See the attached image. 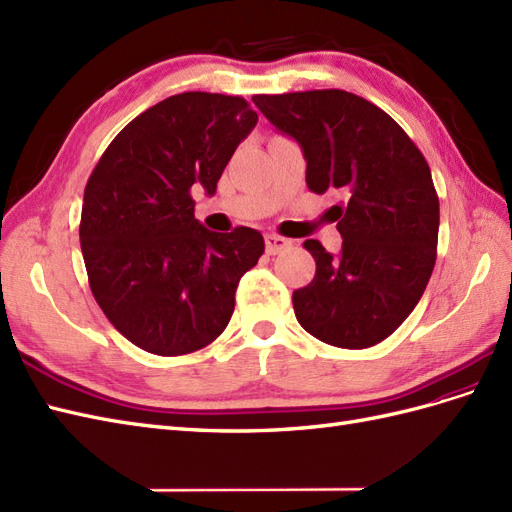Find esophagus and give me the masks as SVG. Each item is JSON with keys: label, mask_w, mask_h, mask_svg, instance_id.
Wrapping results in <instances>:
<instances>
[{"label": "esophagus", "mask_w": 512, "mask_h": 512, "mask_svg": "<svg viewBox=\"0 0 512 512\" xmlns=\"http://www.w3.org/2000/svg\"><path fill=\"white\" fill-rule=\"evenodd\" d=\"M292 246V240L287 238H281V235L277 233H268L266 235V253L268 255H279L283 251H287V248Z\"/></svg>", "instance_id": "34e87169"}]
</instances>
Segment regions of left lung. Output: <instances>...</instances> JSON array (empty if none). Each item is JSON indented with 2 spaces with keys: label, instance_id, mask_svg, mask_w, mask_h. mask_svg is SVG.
<instances>
[{
  "label": "left lung",
  "instance_id": "1",
  "mask_svg": "<svg viewBox=\"0 0 512 512\" xmlns=\"http://www.w3.org/2000/svg\"><path fill=\"white\" fill-rule=\"evenodd\" d=\"M253 101L303 147L311 192L348 194L333 207L342 253L333 257L318 240L303 244L316 277L292 296L296 320L337 348L383 342L409 318L435 268L439 196L426 157L387 112L346 90Z\"/></svg>",
  "mask_w": 512,
  "mask_h": 512
}]
</instances>
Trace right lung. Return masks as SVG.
<instances>
[{"mask_svg":"<svg viewBox=\"0 0 512 512\" xmlns=\"http://www.w3.org/2000/svg\"><path fill=\"white\" fill-rule=\"evenodd\" d=\"M255 123L242 97L173 95L125 125L88 177L80 244L90 292L114 329L151 355L212 344L242 274L264 255L259 231H207L192 201L194 186L216 192Z\"/></svg>","mask_w":512,"mask_h":512,"instance_id":"right-lung-1","label":"right lung"}]
</instances>
